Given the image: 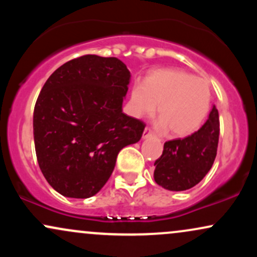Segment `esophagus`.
Listing matches in <instances>:
<instances>
[{
	"label": "esophagus",
	"instance_id": "1",
	"mask_svg": "<svg viewBox=\"0 0 257 257\" xmlns=\"http://www.w3.org/2000/svg\"><path fill=\"white\" fill-rule=\"evenodd\" d=\"M153 134L151 132V129L150 128H145V131L143 133V139H149V138H152Z\"/></svg>",
	"mask_w": 257,
	"mask_h": 257
}]
</instances>
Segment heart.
<instances>
[{
	"instance_id": "b5f03b06",
	"label": "heart",
	"mask_w": 257,
	"mask_h": 257,
	"mask_svg": "<svg viewBox=\"0 0 257 257\" xmlns=\"http://www.w3.org/2000/svg\"><path fill=\"white\" fill-rule=\"evenodd\" d=\"M210 89L204 79L178 69H159L144 84L133 85L128 112L134 117L151 116L157 110L159 131L188 137L199 129L210 108Z\"/></svg>"
}]
</instances>
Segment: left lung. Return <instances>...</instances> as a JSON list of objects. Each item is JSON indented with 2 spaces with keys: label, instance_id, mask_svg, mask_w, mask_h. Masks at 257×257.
Wrapping results in <instances>:
<instances>
[{
  "label": "left lung",
  "instance_id": "1",
  "mask_svg": "<svg viewBox=\"0 0 257 257\" xmlns=\"http://www.w3.org/2000/svg\"><path fill=\"white\" fill-rule=\"evenodd\" d=\"M219 134V112L214 105L202 128L190 137L164 144L163 153L155 162V181L176 192L196 186L213 167Z\"/></svg>",
  "mask_w": 257,
  "mask_h": 257
}]
</instances>
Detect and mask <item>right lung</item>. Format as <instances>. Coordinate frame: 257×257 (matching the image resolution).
I'll return each instance as SVG.
<instances>
[{"mask_svg": "<svg viewBox=\"0 0 257 257\" xmlns=\"http://www.w3.org/2000/svg\"><path fill=\"white\" fill-rule=\"evenodd\" d=\"M131 71L117 58L83 55L49 76L35 105L37 162L48 184L69 198H89L110 179L123 147L145 124L123 113Z\"/></svg>", "mask_w": 257, "mask_h": 257, "instance_id": "1", "label": "right lung"}]
</instances>
